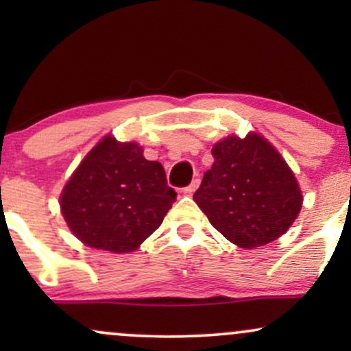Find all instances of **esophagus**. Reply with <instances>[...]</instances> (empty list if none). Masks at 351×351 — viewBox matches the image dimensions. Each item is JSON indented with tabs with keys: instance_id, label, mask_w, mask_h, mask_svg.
<instances>
[{
	"instance_id": "1",
	"label": "esophagus",
	"mask_w": 351,
	"mask_h": 351,
	"mask_svg": "<svg viewBox=\"0 0 351 351\" xmlns=\"http://www.w3.org/2000/svg\"><path fill=\"white\" fill-rule=\"evenodd\" d=\"M198 186H199V178L196 176V178L191 181V184H188L186 188H183V193H184V195H193V193L198 189Z\"/></svg>"
}]
</instances>
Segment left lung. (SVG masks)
Instances as JSON below:
<instances>
[{
	"instance_id": "8db88e82",
	"label": "left lung",
	"mask_w": 351,
	"mask_h": 351,
	"mask_svg": "<svg viewBox=\"0 0 351 351\" xmlns=\"http://www.w3.org/2000/svg\"><path fill=\"white\" fill-rule=\"evenodd\" d=\"M211 170L196 189L195 203L232 244L254 249L291 228L302 208V191L280 153L264 136L231 135L213 147Z\"/></svg>"
}]
</instances>
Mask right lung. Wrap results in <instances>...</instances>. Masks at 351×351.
I'll return each mask as SVG.
<instances>
[{
  "instance_id": "1",
  "label": "right lung",
  "mask_w": 351,
  "mask_h": 351,
  "mask_svg": "<svg viewBox=\"0 0 351 351\" xmlns=\"http://www.w3.org/2000/svg\"><path fill=\"white\" fill-rule=\"evenodd\" d=\"M162 163L138 143L106 136L87 153L60 195L67 226L88 247L132 252L160 228L175 203Z\"/></svg>"
}]
</instances>
